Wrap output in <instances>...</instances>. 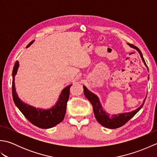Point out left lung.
I'll return each instance as SVG.
<instances>
[{
  "label": "left lung",
  "instance_id": "obj_1",
  "mask_svg": "<svg viewBox=\"0 0 157 157\" xmlns=\"http://www.w3.org/2000/svg\"><path fill=\"white\" fill-rule=\"evenodd\" d=\"M128 45L131 48L136 49V51L139 52L143 63H144V65L148 69V67L146 64L144 57H143L142 52L140 51V49L133 44H128ZM83 87H84V92L85 96L89 100L93 106V111H94L95 118L96 119L97 121L100 123V124L105 127L106 128H109V129H116V128H120V127H121L122 125L125 124V123L128 122L130 119L132 118L133 117H134L136 113H137L141 109L143 105H144V103L146 98V96L142 105L138 109L134 110V111H132L131 112L119 113L118 115H114V114L111 115L110 113L105 111L104 109H103L101 103L100 102V100L97 96H96L95 94H94V93H92V92L90 91L85 86H83Z\"/></svg>",
  "mask_w": 157,
  "mask_h": 157
}]
</instances>
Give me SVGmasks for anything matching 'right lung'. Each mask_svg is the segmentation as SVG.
Listing matches in <instances>:
<instances>
[{
	"label": "right lung",
	"mask_w": 157,
	"mask_h": 157,
	"mask_svg": "<svg viewBox=\"0 0 157 157\" xmlns=\"http://www.w3.org/2000/svg\"><path fill=\"white\" fill-rule=\"evenodd\" d=\"M34 40L29 43L26 46L28 48L34 43ZM19 62L16 61L13 69V82H12V94L13 101L17 107L21 111L28 121L33 125L42 129H48L61 123L65 117L67 109V102L69 96V90L72 84L66 86L63 89L60 94L58 101L51 108L44 109L36 108L35 106L26 104L17 94L15 86V76L17 73L19 67Z\"/></svg>",
	"instance_id": "right-lung-1"
}]
</instances>
